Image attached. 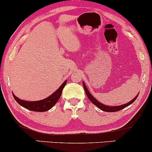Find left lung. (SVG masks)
Masks as SVG:
<instances>
[{
	"label": "left lung",
	"mask_w": 152,
	"mask_h": 152,
	"mask_svg": "<svg viewBox=\"0 0 152 152\" xmlns=\"http://www.w3.org/2000/svg\"><path fill=\"white\" fill-rule=\"evenodd\" d=\"M83 88H84V90H85V92H86V96H88V99H89L91 102L93 103L94 105H96L97 106V107L99 108V109H100L101 110H102V111H106V112H115V111H120V110L124 109V108H126V106L131 105V104H132V103H133L134 101L137 99L138 96H139V94H137V95L136 96L134 97V98L132 99V101H130L129 102L126 103V104H123V105L114 106H106V105H105V104H102V103L98 102L96 99L94 98L93 96H92L91 94H90L89 91H88V88H86V85H85L84 82H83Z\"/></svg>",
	"instance_id": "1"
}]
</instances>
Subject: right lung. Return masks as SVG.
<instances>
[{"label": "right lung", "mask_w": 152, "mask_h": 152, "mask_svg": "<svg viewBox=\"0 0 152 152\" xmlns=\"http://www.w3.org/2000/svg\"><path fill=\"white\" fill-rule=\"evenodd\" d=\"M67 80H66L64 83H62L61 86L54 93H53L51 95L49 96L48 98H46L43 100L40 101H35V102H28V101H24L22 99H20L18 97H16L13 94V98L15 100L22 106L23 107L26 108V109L30 110V111H38V112H44V111H48V110L51 109L53 106L56 104L58 99H60L61 95L62 94V91L64 89V86H66Z\"/></svg>", "instance_id": "obj_1"}]
</instances>
